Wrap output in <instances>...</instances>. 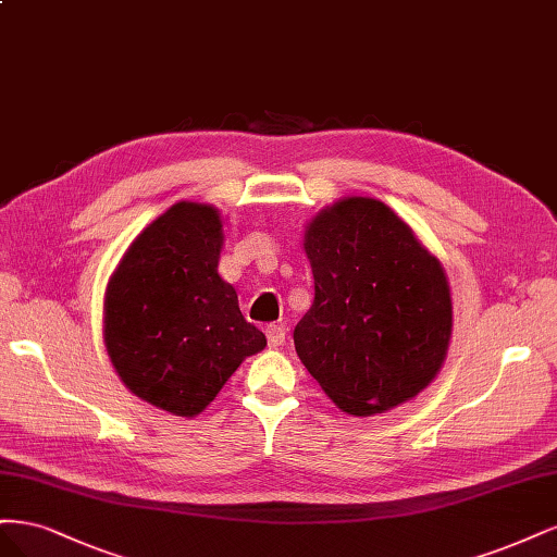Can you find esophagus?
<instances>
[{
    "label": "esophagus",
    "instance_id": "1",
    "mask_svg": "<svg viewBox=\"0 0 557 557\" xmlns=\"http://www.w3.org/2000/svg\"><path fill=\"white\" fill-rule=\"evenodd\" d=\"M265 337H268V345L280 347L286 337V329L282 324H271L265 329Z\"/></svg>",
    "mask_w": 557,
    "mask_h": 557
}]
</instances>
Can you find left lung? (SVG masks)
<instances>
[{"label": "left lung", "instance_id": "left-lung-1", "mask_svg": "<svg viewBox=\"0 0 557 557\" xmlns=\"http://www.w3.org/2000/svg\"><path fill=\"white\" fill-rule=\"evenodd\" d=\"M314 300L296 354L354 417L414 400L440 374L454 302L442 261L407 222L370 196H345L305 226Z\"/></svg>", "mask_w": 557, "mask_h": 557}]
</instances>
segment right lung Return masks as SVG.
<instances>
[{
	"label": "right lung",
	"instance_id": "right-lung-1",
	"mask_svg": "<svg viewBox=\"0 0 557 557\" xmlns=\"http://www.w3.org/2000/svg\"><path fill=\"white\" fill-rule=\"evenodd\" d=\"M222 214L177 201L143 228L103 294V345L134 396L191 419L218 398L265 335L220 277Z\"/></svg>",
	"mask_w": 557,
	"mask_h": 557
}]
</instances>
